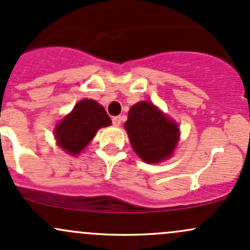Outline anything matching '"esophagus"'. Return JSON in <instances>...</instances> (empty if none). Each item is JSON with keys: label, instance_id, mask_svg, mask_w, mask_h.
Returning a JSON list of instances; mask_svg holds the SVG:
<instances>
[{"label": "esophagus", "instance_id": "34e87169", "mask_svg": "<svg viewBox=\"0 0 250 250\" xmlns=\"http://www.w3.org/2000/svg\"><path fill=\"white\" fill-rule=\"evenodd\" d=\"M121 121H122L121 116H114V117H112V125H114L115 127H120Z\"/></svg>", "mask_w": 250, "mask_h": 250}]
</instances>
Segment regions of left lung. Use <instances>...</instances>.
I'll use <instances>...</instances> for the list:
<instances>
[{"label": "left lung", "instance_id": "8db88e82", "mask_svg": "<svg viewBox=\"0 0 250 250\" xmlns=\"http://www.w3.org/2000/svg\"><path fill=\"white\" fill-rule=\"evenodd\" d=\"M125 128L134 152L148 164L168 159L179 141L177 123L146 101L131 106Z\"/></svg>", "mask_w": 250, "mask_h": 250}]
</instances>
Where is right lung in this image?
<instances>
[{"label":"right lung","mask_w":250,"mask_h":250,"mask_svg":"<svg viewBox=\"0 0 250 250\" xmlns=\"http://www.w3.org/2000/svg\"><path fill=\"white\" fill-rule=\"evenodd\" d=\"M111 125L105 109L94 100H82L54 129L57 144L71 155H78L97 130Z\"/></svg>","instance_id":"obj_1"}]
</instances>
